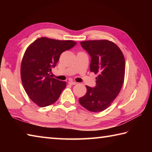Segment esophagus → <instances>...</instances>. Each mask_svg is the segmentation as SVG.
Segmentation results:
<instances>
[{
	"label": "esophagus",
	"mask_w": 152,
	"mask_h": 152,
	"mask_svg": "<svg viewBox=\"0 0 152 152\" xmlns=\"http://www.w3.org/2000/svg\"><path fill=\"white\" fill-rule=\"evenodd\" d=\"M68 84H70V85H75V84H77V82H74V81H69Z\"/></svg>",
	"instance_id": "esophagus-1"
}]
</instances>
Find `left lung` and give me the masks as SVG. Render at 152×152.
Wrapping results in <instances>:
<instances>
[{"mask_svg": "<svg viewBox=\"0 0 152 152\" xmlns=\"http://www.w3.org/2000/svg\"><path fill=\"white\" fill-rule=\"evenodd\" d=\"M91 57L90 70L97 74L96 86H86V93L79 99L82 107L91 112L107 109L119 94L124 82L125 61L120 48L110 41L80 42Z\"/></svg>", "mask_w": 152, "mask_h": 152, "instance_id": "1", "label": "left lung"}]
</instances>
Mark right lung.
Instances as JSON below:
<instances>
[{
    "label": "right lung",
    "mask_w": 152,
    "mask_h": 152,
    "mask_svg": "<svg viewBox=\"0 0 152 152\" xmlns=\"http://www.w3.org/2000/svg\"><path fill=\"white\" fill-rule=\"evenodd\" d=\"M76 44L72 40L40 37L25 51L20 65V78L25 92L37 106L53 104L66 88V82L51 78L50 72L61 53Z\"/></svg>",
    "instance_id": "obj_1"
}]
</instances>
